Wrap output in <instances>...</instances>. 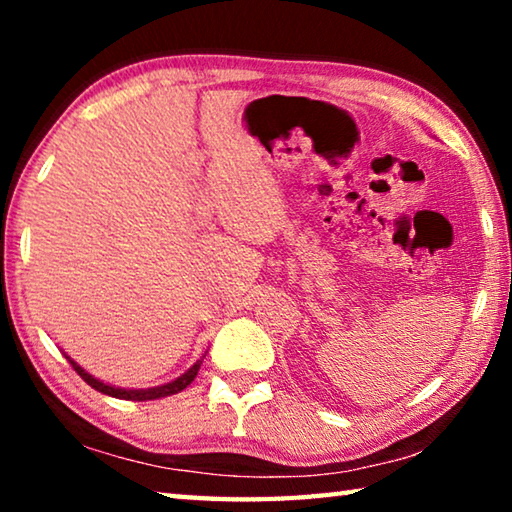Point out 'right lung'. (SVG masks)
<instances>
[{"label": "right lung", "mask_w": 512, "mask_h": 512, "mask_svg": "<svg viewBox=\"0 0 512 512\" xmlns=\"http://www.w3.org/2000/svg\"><path fill=\"white\" fill-rule=\"evenodd\" d=\"M67 361L72 363L74 370L79 372V375L88 381V384L94 388V391H99L103 395H110V397H117V400H131V402H146V400H158V397H169V395H176L180 391H185V388L192 384L194 377L198 375V370H201V363L205 357L198 359L192 368L185 370L183 375L167 381V384H160V386H151V388H121V386H112L106 384V381H101L99 377L90 375L88 370H85L81 363H76L69 354L65 352Z\"/></svg>", "instance_id": "add662e5"}]
</instances>
